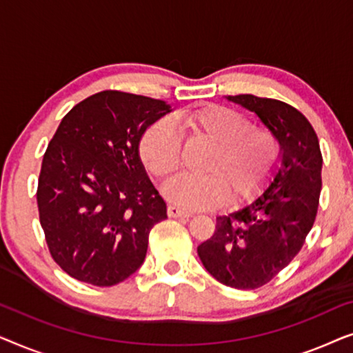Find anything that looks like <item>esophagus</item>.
I'll list each match as a JSON object with an SVG mask.
<instances>
[{
    "label": "esophagus",
    "instance_id": "obj_1",
    "mask_svg": "<svg viewBox=\"0 0 353 353\" xmlns=\"http://www.w3.org/2000/svg\"><path fill=\"white\" fill-rule=\"evenodd\" d=\"M167 214H168V216H172V219H190L191 216V212L183 210L176 205H168Z\"/></svg>",
    "mask_w": 353,
    "mask_h": 353
}]
</instances>
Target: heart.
<instances>
[{"label": "heart", "instance_id": "b5f03b06", "mask_svg": "<svg viewBox=\"0 0 353 353\" xmlns=\"http://www.w3.org/2000/svg\"><path fill=\"white\" fill-rule=\"evenodd\" d=\"M176 123L190 139L210 143L199 163L201 175L181 176L163 192L185 209H214L221 202L244 204L268 185L279 162L281 144L272 130L254 127L238 110L207 104L176 115ZM183 146L175 125L161 119L149 125L139 139V157L154 176L165 180L181 167Z\"/></svg>", "mask_w": 353, "mask_h": 353}]
</instances>
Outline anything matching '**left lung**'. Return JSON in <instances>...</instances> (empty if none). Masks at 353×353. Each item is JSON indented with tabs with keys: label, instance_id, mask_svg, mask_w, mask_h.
Masks as SVG:
<instances>
[{
	"label": "left lung",
	"instance_id": "obj_1",
	"mask_svg": "<svg viewBox=\"0 0 353 353\" xmlns=\"http://www.w3.org/2000/svg\"><path fill=\"white\" fill-rule=\"evenodd\" d=\"M228 99L257 114L276 134L281 167L254 202L216 216L215 233L197 254L216 281L234 289H257L292 262L315 223L323 157L315 130L296 108L254 94Z\"/></svg>",
	"mask_w": 353,
	"mask_h": 353
}]
</instances>
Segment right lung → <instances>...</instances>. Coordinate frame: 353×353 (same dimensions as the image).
Wrapping results in <instances>:
<instances>
[{"label": "right lung", "mask_w": 353, "mask_h": 353, "mask_svg": "<svg viewBox=\"0 0 353 353\" xmlns=\"http://www.w3.org/2000/svg\"><path fill=\"white\" fill-rule=\"evenodd\" d=\"M170 105L105 90L74 105L43 156L37 202L51 257L72 278L115 286L141 267L167 204L138 146Z\"/></svg>", "instance_id": "obj_1"}]
</instances>
